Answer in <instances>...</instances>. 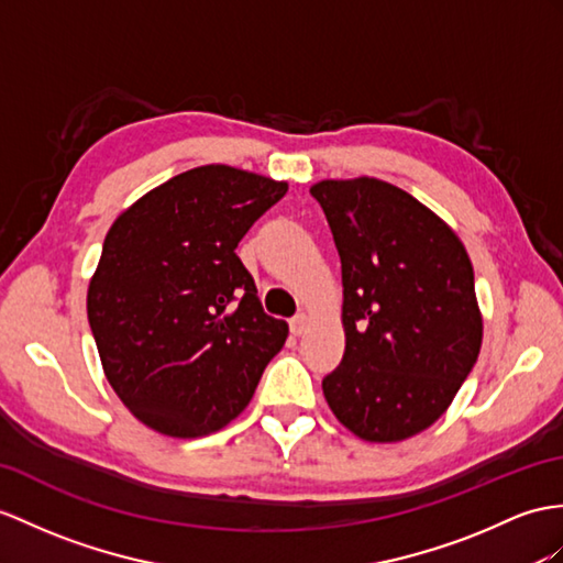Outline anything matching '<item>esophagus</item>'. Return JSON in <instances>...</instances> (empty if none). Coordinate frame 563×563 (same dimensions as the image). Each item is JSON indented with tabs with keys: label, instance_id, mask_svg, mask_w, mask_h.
<instances>
[{
	"label": "esophagus",
	"instance_id": "obj_1",
	"mask_svg": "<svg viewBox=\"0 0 563 563\" xmlns=\"http://www.w3.org/2000/svg\"><path fill=\"white\" fill-rule=\"evenodd\" d=\"M289 327H291V334L294 336H300L308 329V314L306 312H298L296 318H291V322H289Z\"/></svg>",
	"mask_w": 563,
	"mask_h": 563
}]
</instances>
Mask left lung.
Instances as JSON below:
<instances>
[{"mask_svg": "<svg viewBox=\"0 0 563 563\" xmlns=\"http://www.w3.org/2000/svg\"><path fill=\"white\" fill-rule=\"evenodd\" d=\"M332 229L346 351L322 379L329 408L367 442L408 440L440 418L483 344L475 277L440 217L379 178L310 188Z\"/></svg>", "mask_w": 563, "mask_h": 563, "instance_id": "obj_1", "label": "left lung"}]
</instances>
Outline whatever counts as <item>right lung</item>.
Masks as SVG:
<instances>
[{"instance_id":"1","label":"right lung","mask_w":563,"mask_h":563,"mask_svg":"<svg viewBox=\"0 0 563 563\" xmlns=\"http://www.w3.org/2000/svg\"><path fill=\"white\" fill-rule=\"evenodd\" d=\"M286 188L205 164L107 231L88 322L109 385L147 428L184 440L222 430L282 351L289 324L263 310L236 249Z\"/></svg>"}]
</instances>
